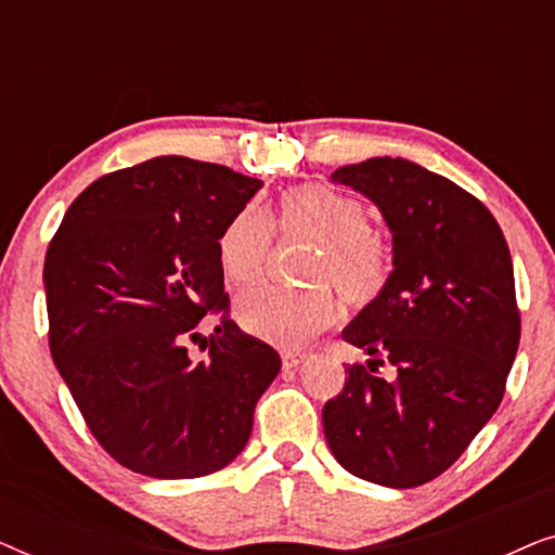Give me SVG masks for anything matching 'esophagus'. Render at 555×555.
<instances>
[{
	"mask_svg": "<svg viewBox=\"0 0 555 555\" xmlns=\"http://www.w3.org/2000/svg\"><path fill=\"white\" fill-rule=\"evenodd\" d=\"M280 359H283V369H295V366H300L302 361H306V356L293 353V351H283V356H280Z\"/></svg>",
	"mask_w": 555,
	"mask_h": 555,
	"instance_id": "obj_1",
	"label": "esophagus"
}]
</instances>
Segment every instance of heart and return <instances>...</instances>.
<instances>
[{
    "mask_svg": "<svg viewBox=\"0 0 555 555\" xmlns=\"http://www.w3.org/2000/svg\"><path fill=\"white\" fill-rule=\"evenodd\" d=\"M278 227L285 237L313 240L308 287L257 285L240 295L237 318L247 333L278 348H302L338 321L340 306L376 302L393 278V242L371 227L359 196L325 184L291 189L280 202ZM275 222L262 204H247L217 240L219 268L234 285L257 283L270 268Z\"/></svg>",
    "mask_w": 555,
    "mask_h": 555,
    "instance_id": "b5f03b06",
    "label": "heart"
}]
</instances>
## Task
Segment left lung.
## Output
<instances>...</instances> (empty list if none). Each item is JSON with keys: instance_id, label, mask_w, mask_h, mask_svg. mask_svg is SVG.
I'll list each match as a JSON object with an SVG mask.
<instances>
[{"instance_id": "1", "label": "left lung", "mask_w": 555, "mask_h": 555, "mask_svg": "<svg viewBox=\"0 0 555 555\" xmlns=\"http://www.w3.org/2000/svg\"><path fill=\"white\" fill-rule=\"evenodd\" d=\"M382 209L393 278L344 340L371 356L346 366L323 429L340 465L386 488L435 480L490 422L520 344L513 260L490 209L404 158H366L331 177ZM391 362L398 376L382 379Z\"/></svg>"}]
</instances>
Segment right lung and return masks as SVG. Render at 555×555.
<instances>
[{
    "label": "right lung",
    "instance_id": "add662e5",
    "mask_svg": "<svg viewBox=\"0 0 555 555\" xmlns=\"http://www.w3.org/2000/svg\"><path fill=\"white\" fill-rule=\"evenodd\" d=\"M260 186L156 156L93 181L50 240L52 361L98 444L133 473L192 480L245 450L280 356L230 318L217 240ZM207 312L220 323L194 360Z\"/></svg>",
    "mask_w": 555,
    "mask_h": 555
}]
</instances>
